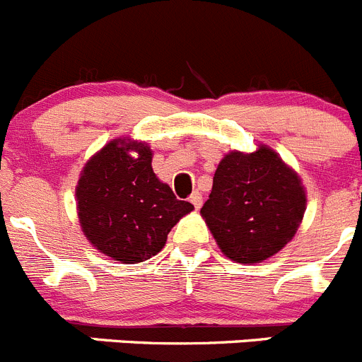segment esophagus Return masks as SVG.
Instances as JSON below:
<instances>
[{
  "mask_svg": "<svg viewBox=\"0 0 362 362\" xmlns=\"http://www.w3.org/2000/svg\"><path fill=\"white\" fill-rule=\"evenodd\" d=\"M189 202H191V204L194 205V209H200L202 207V202H204V198H202V192H198V191L192 192L191 197H189Z\"/></svg>",
  "mask_w": 362,
  "mask_h": 362,
  "instance_id": "obj_1",
  "label": "esophagus"
}]
</instances>
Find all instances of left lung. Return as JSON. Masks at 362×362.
Here are the masks:
<instances>
[{
	"label": "left lung",
	"instance_id": "1",
	"mask_svg": "<svg viewBox=\"0 0 362 362\" xmlns=\"http://www.w3.org/2000/svg\"><path fill=\"white\" fill-rule=\"evenodd\" d=\"M307 198L302 178L276 151H230L214 173L200 214L219 250L241 264L262 262L293 239Z\"/></svg>",
	"mask_w": 362,
	"mask_h": 362
}]
</instances>
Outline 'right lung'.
Masks as SVG:
<instances>
[{
	"label": "right lung",
	"instance_id": "1",
	"mask_svg": "<svg viewBox=\"0 0 362 362\" xmlns=\"http://www.w3.org/2000/svg\"><path fill=\"white\" fill-rule=\"evenodd\" d=\"M151 157L146 143L114 139L87 160L76 185L83 235L123 264L157 255L171 228L194 209L158 180Z\"/></svg>",
	"mask_w": 362,
	"mask_h": 362
}]
</instances>
